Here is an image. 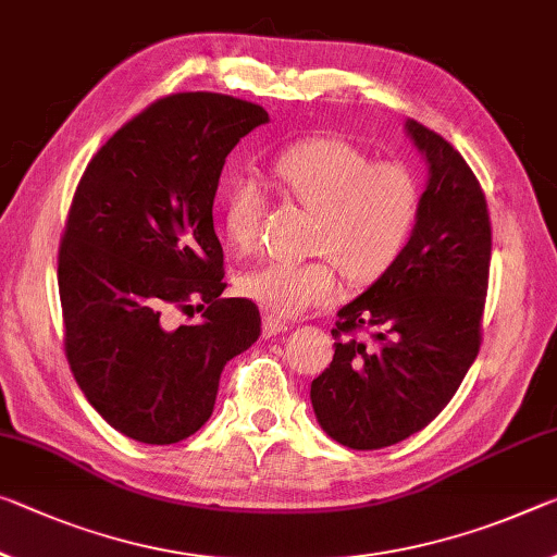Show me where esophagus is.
<instances>
[{
	"instance_id": "1",
	"label": "esophagus",
	"mask_w": 557,
	"mask_h": 557,
	"mask_svg": "<svg viewBox=\"0 0 557 557\" xmlns=\"http://www.w3.org/2000/svg\"><path fill=\"white\" fill-rule=\"evenodd\" d=\"M287 330H289V324L282 322L280 317L264 314V320H262V334H264V337H272V334H280V332H287Z\"/></svg>"
}]
</instances>
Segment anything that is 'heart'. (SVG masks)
Masks as SVG:
<instances>
[{
    "mask_svg": "<svg viewBox=\"0 0 557 557\" xmlns=\"http://www.w3.org/2000/svg\"><path fill=\"white\" fill-rule=\"evenodd\" d=\"M280 198L310 210V260H270L245 270L237 289L275 317H299L342 293L336 264L357 285L382 280L411 243L419 223V185L409 168L369 161L342 138H305L280 151L270 168ZM268 196L252 175H233L220 193L227 245L250 252L260 240Z\"/></svg>",
    "mask_w": 557,
    "mask_h": 557,
    "instance_id": "heart-1",
    "label": "heart"
}]
</instances>
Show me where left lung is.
<instances>
[{
    "instance_id": "left-lung-1",
    "label": "left lung",
    "mask_w": 557,
    "mask_h": 557,
    "mask_svg": "<svg viewBox=\"0 0 557 557\" xmlns=\"http://www.w3.org/2000/svg\"><path fill=\"white\" fill-rule=\"evenodd\" d=\"M429 185L401 260L337 312L334 359L312 382L317 421L337 444L374 451L417 434L451 401L481 349L491 218L463 156L419 121ZM369 331L372 341L356 334Z\"/></svg>"
}]
</instances>
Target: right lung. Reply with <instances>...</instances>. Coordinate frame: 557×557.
<instances>
[{
    "mask_svg": "<svg viewBox=\"0 0 557 557\" xmlns=\"http://www.w3.org/2000/svg\"><path fill=\"white\" fill-rule=\"evenodd\" d=\"M268 121L225 94H168L88 161L59 245L64 355L123 436L168 446L210 419L223 367L260 337L252 299L227 297L213 200L225 158ZM200 323L171 327V309Z\"/></svg>",
    "mask_w": 557,
    "mask_h": 557,
    "instance_id": "1",
    "label": "right lung"
}]
</instances>
